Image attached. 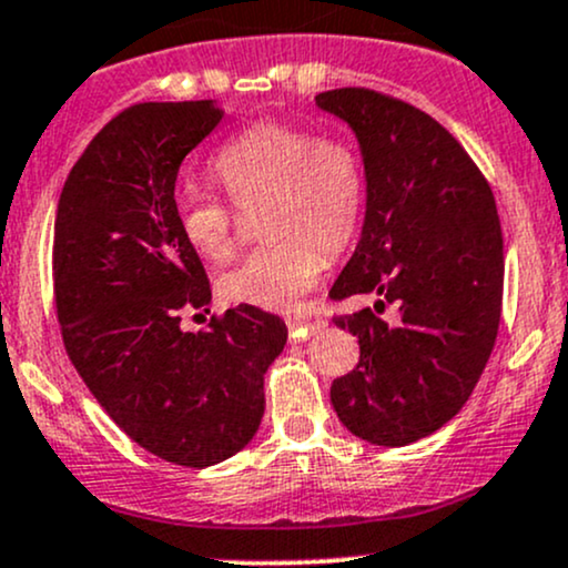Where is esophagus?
Wrapping results in <instances>:
<instances>
[{"label":"esophagus","instance_id":"1","mask_svg":"<svg viewBox=\"0 0 568 568\" xmlns=\"http://www.w3.org/2000/svg\"><path fill=\"white\" fill-rule=\"evenodd\" d=\"M323 328L321 321H304V317H288V336L291 339H307Z\"/></svg>","mask_w":568,"mask_h":568}]
</instances>
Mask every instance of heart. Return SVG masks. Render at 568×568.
Returning a JSON list of instances; mask_svg holds the SVG:
<instances>
[{"instance_id": "1", "label": "heart", "mask_w": 568, "mask_h": 568, "mask_svg": "<svg viewBox=\"0 0 568 568\" xmlns=\"http://www.w3.org/2000/svg\"><path fill=\"white\" fill-rule=\"evenodd\" d=\"M215 183L242 213L258 215L266 245L217 280L229 304L291 310L345 251L366 204L364 161L351 140L285 121H258L234 134L210 164ZM178 232L199 258L223 264L234 253L240 215L199 191L174 202Z\"/></svg>"}]
</instances>
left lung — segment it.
I'll list each match as a JSON object with an SVG mask.
<instances>
[{
    "label": "left lung",
    "mask_w": 568,
    "mask_h": 568,
    "mask_svg": "<svg viewBox=\"0 0 568 568\" xmlns=\"http://www.w3.org/2000/svg\"><path fill=\"white\" fill-rule=\"evenodd\" d=\"M364 153L366 217L334 302L375 294V310L334 315L361 358L336 377L339 420L372 445L402 447L460 413L496 345L504 240L488 180L432 115L372 89L317 93ZM385 303L397 323L378 317Z\"/></svg>",
    "instance_id": "obj_1"
}]
</instances>
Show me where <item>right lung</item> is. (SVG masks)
Instances as JSON below:
<instances>
[{"label":"right lung","instance_id":"1","mask_svg":"<svg viewBox=\"0 0 568 568\" xmlns=\"http://www.w3.org/2000/svg\"><path fill=\"white\" fill-rule=\"evenodd\" d=\"M221 104L145 102L91 140L61 191L53 294L67 355L121 432L153 456L204 469L240 453L264 415V375L288 328L240 304L210 328L213 302L178 232L174 180L223 118Z\"/></svg>","mask_w":568,"mask_h":568}]
</instances>
